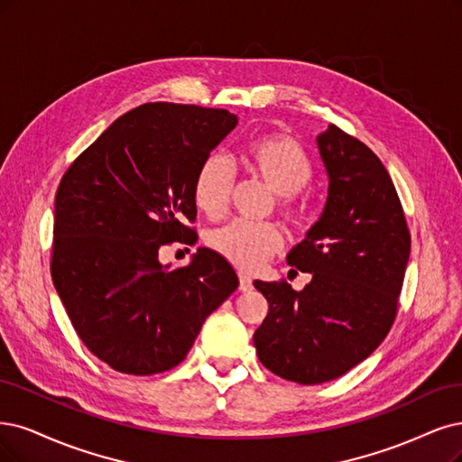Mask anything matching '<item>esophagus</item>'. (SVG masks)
Segmentation results:
<instances>
[{"mask_svg": "<svg viewBox=\"0 0 462 462\" xmlns=\"http://www.w3.org/2000/svg\"><path fill=\"white\" fill-rule=\"evenodd\" d=\"M254 289L252 279L246 275H238V291L241 292H250Z\"/></svg>", "mask_w": 462, "mask_h": 462, "instance_id": "obj_1", "label": "esophagus"}]
</instances>
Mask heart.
<instances>
[{"label": "heart", "instance_id": "heart-1", "mask_svg": "<svg viewBox=\"0 0 462 462\" xmlns=\"http://www.w3.org/2000/svg\"><path fill=\"white\" fill-rule=\"evenodd\" d=\"M248 170L275 193V210L294 229L304 227L306 208L298 193L313 178V164L300 143L282 134H267L246 147ZM236 173L229 156L214 151L199 164L193 178V200L197 208L217 219L229 208ZM208 246L241 272H256L282 246V236L273 224H233L208 235Z\"/></svg>", "mask_w": 462, "mask_h": 462}]
</instances>
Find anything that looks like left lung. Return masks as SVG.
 <instances>
[{
  "label": "left lung",
  "mask_w": 462,
  "mask_h": 462,
  "mask_svg": "<svg viewBox=\"0 0 462 462\" xmlns=\"http://www.w3.org/2000/svg\"><path fill=\"white\" fill-rule=\"evenodd\" d=\"M317 145L328 173L327 204L286 258L311 282L301 292L286 281L254 282L269 301L254 332L256 354L265 369L298 384L346 374L386 338L411 252L403 206L380 158L334 124Z\"/></svg>",
  "instance_id": "left-lung-1"
}]
</instances>
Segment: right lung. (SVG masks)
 Here are the masks:
<instances>
[{"label":"right lung","instance_id":"obj_1","mask_svg":"<svg viewBox=\"0 0 462 462\" xmlns=\"http://www.w3.org/2000/svg\"><path fill=\"white\" fill-rule=\"evenodd\" d=\"M235 125L224 108L145 103L78 154L57 187L51 279L79 340L118 373L176 367L238 286L208 248L183 267L158 262L162 246L197 243L195 171Z\"/></svg>","mask_w":462,"mask_h":462}]
</instances>
